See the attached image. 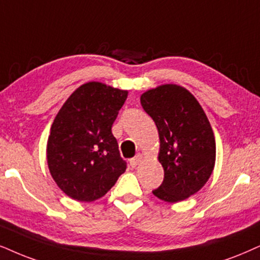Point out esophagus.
Returning a JSON list of instances; mask_svg holds the SVG:
<instances>
[{
	"instance_id": "obj_1",
	"label": "esophagus",
	"mask_w": 260,
	"mask_h": 260,
	"mask_svg": "<svg viewBox=\"0 0 260 260\" xmlns=\"http://www.w3.org/2000/svg\"><path fill=\"white\" fill-rule=\"evenodd\" d=\"M141 159H143V154H141V153H138L137 156L134 157V158L129 159V164H131V167H132V168H136V167L138 166V164H139V163L141 162Z\"/></svg>"
}]
</instances>
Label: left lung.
<instances>
[{
    "instance_id": "8db88e82",
    "label": "left lung",
    "mask_w": 260,
    "mask_h": 260,
    "mask_svg": "<svg viewBox=\"0 0 260 260\" xmlns=\"http://www.w3.org/2000/svg\"><path fill=\"white\" fill-rule=\"evenodd\" d=\"M143 109L156 123L164 179L152 193L168 203L185 200L208 182L216 159L211 124L185 87L166 84L144 92Z\"/></svg>"
}]
</instances>
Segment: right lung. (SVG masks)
<instances>
[{"label": "right lung", "instance_id": "1", "mask_svg": "<svg viewBox=\"0 0 260 260\" xmlns=\"http://www.w3.org/2000/svg\"><path fill=\"white\" fill-rule=\"evenodd\" d=\"M127 94L91 81L78 87L55 117L48 138V167L72 199L102 198L126 170L111 127Z\"/></svg>", "mask_w": 260, "mask_h": 260}]
</instances>
